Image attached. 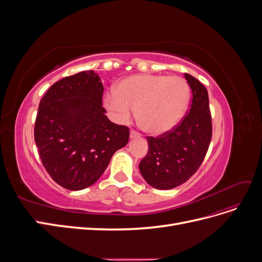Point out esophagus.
Here are the masks:
<instances>
[{
    "instance_id": "34e87169",
    "label": "esophagus",
    "mask_w": 262,
    "mask_h": 262,
    "mask_svg": "<svg viewBox=\"0 0 262 262\" xmlns=\"http://www.w3.org/2000/svg\"><path fill=\"white\" fill-rule=\"evenodd\" d=\"M140 136H141V134H140L138 131H136V130H131V132H130V138H131V139L139 138Z\"/></svg>"
}]
</instances>
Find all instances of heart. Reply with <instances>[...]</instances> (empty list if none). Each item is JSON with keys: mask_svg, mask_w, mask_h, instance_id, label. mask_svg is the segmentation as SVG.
I'll return each mask as SVG.
<instances>
[{"mask_svg": "<svg viewBox=\"0 0 262 262\" xmlns=\"http://www.w3.org/2000/svg\"><path fill=\"white\" fill-rule=\"evenodd\" d=\"M190 99L185 78L163 74H134L123 78L115 92L104 96V104L116 120L124 122L137 109L140 125L152 136H160L177 125Z\"/></svg>", "mask_w": 262, "mask_h": 262, "instance_id": "heart-1", "label": "heart"}]
</instances>
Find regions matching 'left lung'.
<instances>
[{
	"label": "left lung",
	"mask_w": 262,
	"mask_h": 262,
	"mask_svg": "<svg viewBox=\"0 0 262 262\" xmlns=\"http://www.w3.org/2000/svg\"><path fill=\"white\" fill-rule=\"evenodd\" d=\"M192 91L188 113L177 125L156 138L146 137L148 152L140 171L149 186L160 190L176 188L199 169L210 146L212 117L204 85L185 73Z\"/></svg>",
	"instance_id": "obj_1"
}]
</instances>
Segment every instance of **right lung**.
<instances>
[{
	"instance_id": "right-lung-1",
	"label": "right lung",
	"mask_w": 262,
	"mask_h": 262,
	"mask_svg": "<svg viewBox=\"0 0 262 262\" xmlns=\"http://www.w3.org/2000/svg\"><path fill=\"white\" fill-rule=\"evenodd\" d=\"M102 94L99 76L83 71L54 83L39 102L35 142L43 167L63 188L76 191L95 184L129 142L128 126L105 115Z\"/></svg>"
}]
</instances>
